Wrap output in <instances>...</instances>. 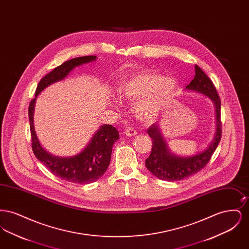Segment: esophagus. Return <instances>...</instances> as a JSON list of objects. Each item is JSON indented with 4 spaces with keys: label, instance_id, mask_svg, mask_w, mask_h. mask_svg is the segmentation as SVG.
<instances>
[{
    "label": "esophagus",
    "instance_id": "1",
    "mask_svg": "<svg viewBox=\"0 0 249 249\" xmlns=\"http://www.w3.org/2000/svg\"><path fill=\"white\" fill-rule=\"evenodd\" d=\"M137 133V131L135 129H133V128H128L127 130H125V134L127 135V136H133V135H135Z\"/></svg>",
    "mask_w": 249,
    "mask_h": 249
}]
</instances>
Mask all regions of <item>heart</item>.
Here are the masks:
<instances>
[{"mask_svg":"<svg viewBox=\"0 0 249 249\" xmlns=\"http://www.w3.org/2000/svg\"><path fill=\"white\" fill-rule=\"evenodd\" d=\"M178 88L172 77H164L154 71H145L131 76L119 87L122 98L138 101L135 111L140 119H153L160 113Z\"/></svg>","mask_w":249,"mask_h":249,"instance_id":"heart-1","label":"heart"}]
</instances>
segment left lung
<instances>
[{"mask_svg": "<svg viewBox=\"0 0 249 249\" xmlns=\"http://www.w3.org/2000/svg\"><path fill=\"white\" fill-rule=\"evenodd\" d=\"M186 89L206 95L213 101L216 113V132L213 141L203 152L192 157L183 158L170 152L161 135L159 124L154 123L151 125L147 129V133L152 139V149L149 157L145 160V166L155 177L165 181L182 180L202 170L209 162L221 139V101L212 80L198 65H195L194 78Z\"/></svg>", "mask_w": 249, "mask_h": 249, "instance_id": "obj_1", "label": "left lung"}]
</instances>
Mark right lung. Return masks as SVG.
Segmentation results:
<instances>
[{
	"label": "right lung",
	"instance_id": "right-lung-1",
	"mask_svg": "<svg viewBox=\"0 0 249 249\" xmlns=\"http://www.w3.org/2000/svg\"><path fill=\"white\" fill-rule=\"evenodd\" d=\"M96 56H85L67 60L45 75L37 85L36 97L51 84L62 80L76 66L95 60ZM36 98L29 106V120L32 136V148L36 158L57 178L74 184H89L106 173L110 163L112 147L119 139V130L112 125L102 126L89 143L79 154L60 158L49 154L38 141L34 126Z\"/></svg>",
	"mask_w": 249,
	"mask_h": 249
}]
</instances>
